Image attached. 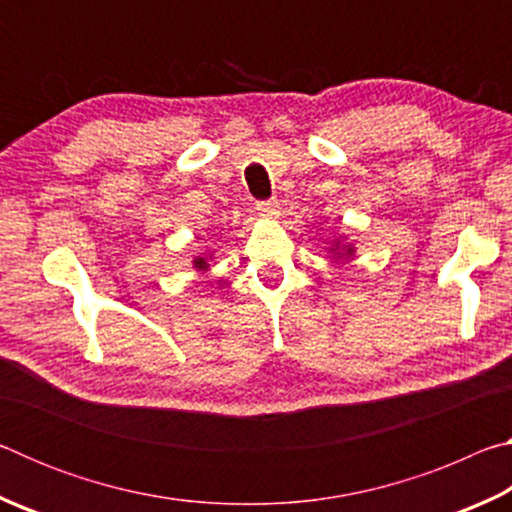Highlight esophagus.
<instances>
[{
  "instance_id": "34e87169",
  "label": "esophagus",
  "mask_w": 512,
  "mask_h": 512,
  "mask_svg": "<svg viewBox=\"0 0 512 512\" xmlns=\"http://www.w3.org/2000/svg\"><path fill=\"white\" fill-rule=\"evenodd\" d=\"M257 212L259 216H264V219H275L277 214H280V203L271 198V201H262L257 203Z\"/></svg>"
}]
</instances>
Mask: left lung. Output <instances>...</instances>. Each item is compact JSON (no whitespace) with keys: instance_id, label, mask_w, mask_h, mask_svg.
Returning a JSON list of instances; mask_svg holds the SVG:
<instances>
[{"instance_id":"1","label":"left lung","mask_w":512,"mask_h":512,"mask_svg":"<svg viewBox=\"0 0 512 512\" xmlns=\"http://www.w3.org/2000/svg\"><path fill=\"white\" fill-rule=\"evenodd\" d=\"M327 253L332 259H350L357 250H354V244H350L345 237H336L332 239V244L327 246Z\"/></svg>"}]
</instances>
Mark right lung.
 <instances>
[{"mask_svg":"<svg viewBox=\"0 0 512 512\" xmlns=\"http://www.w3.org/2000/svg\"><path fill=\"white\" fill-rule=\"evenodd\" d=\"M214 259V250H205V253H198L194 259H192V266L196 273H205L210 271V262Z\"/></svg>","mask_w":512,"mask_h":512,"instance_id":"1","label":"right lung"}]
</instances>
